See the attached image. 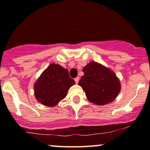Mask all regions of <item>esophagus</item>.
Here are the masks:
<instances>
[{
    "instance_id": "esophagus-1",
    "label": "esophagus",
    "mask_w": 150,
    "mask_h": 150,
    "mask_svg": "<svg viewBox=\"0 0 150 150\" xmlns=\"http://www.w3.org/2000/svg\"><path fill=\"white\" fill-rule=\"evenodd\" d=\"M79 80H80L79 77H77V78H75V83H78V82H79Z\"/></svg>"
}]
</instances>
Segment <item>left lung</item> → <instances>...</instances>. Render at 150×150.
I'll return each mask as SVG.
<instances>
[{"instance_id":"obj_1","label":"left lung","mask_w":150,"mask_h":150,"mask_svg":"<svg viewBox=\"0 0 150 150\" xmlns=\"http://www.w3.org/2000/svg\"><path fill=\"white\" fill-rule=\"evenodd\" d=\"M84 75L78 85L86 93L88 100L96 105L111 103L120 92V82L114 72L96 62L83 67Z\"/></svg>"}]
</instances>
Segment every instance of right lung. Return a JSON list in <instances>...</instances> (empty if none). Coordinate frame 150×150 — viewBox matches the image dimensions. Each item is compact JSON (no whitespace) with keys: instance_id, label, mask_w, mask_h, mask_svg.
I'll return each instance as SVG.
<instances>
[{"instance_id":"1","label":"right lung","mask_w":150,"mask_h":150,"mask_svg":"<svg viewBox=\"0 0 150 150\" xmlns=\"http://www.w3.org/2000/svg\"><path fill=\"white\" fill-rule=\"evenodd\" d=\"M75 83L67 69L53 63L42 72L34 84L35 97L43 105L54 106L65 98L69 88Z\"/></svg>"}]
</instances>
